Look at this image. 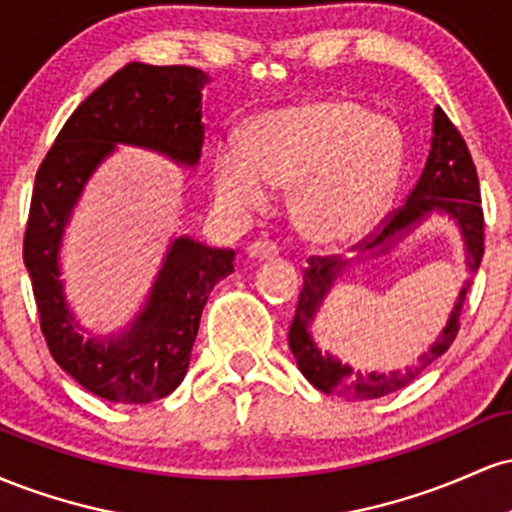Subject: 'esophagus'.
I'll use <instances>...</instances> for the list:
<instances>
[{"mask_svg": "<svg viewBox=\"0 0 512 512\" xmlns=\"http://www.w3.org/2000/svg\"><path fill=\"white\" fill-rule=\"evenodd\" d=\"M248 255L252 260H274L279 255V245L272 243V240H255L248 248Z\"/></svg>", "mask_w": 512, "mask_h": 512, "instance_id": "34e87169", "label": "esophagus"}]
</instances>
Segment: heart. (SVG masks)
<instances>
[{
  "label": "heart",
  "instance_id": "obj_1",
  "mask_svg": "<svg viewBox=\"0 0 512 512\" xmlns=\"http://www.w3.org/2000/svg\"><path fill=\"white\" fill-rule=\"evenodd\" d=\"M402 163L395 122L332 98L260 117L248 146L223 139L211 161V187L221 207L250 214L267 207L272 187L293 185L298 226L337 243L366 233L385 214Z\"/></svg>",
  "mask_w": 512,
  "mask_h": 512
}]
</instances>
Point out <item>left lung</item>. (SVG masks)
Instances as JSON below:
<instances>
[{"label":"left lung","mask_w":512,"mask_h":512,"mask_svg":"<svg viewBox=\"0 0 512 512\" xmlns=\"http://www.w3.org/2000/svg\"><path fill=\"white\" fill-rule=\"evenodd\" d=\"M440 211L460 226L464 245H467V267L469 274H477L481 257H484V209H481V190L479 175L474 166L472 154H469L467 142L462 139L460 129L450 122L443 108L433 113V142L431 154L424 166V173L416 180L414 190L409 192L407 202L402 207L390 211L375 231H370L361 243L354 245L361 252H385L397 243L404 233H409L416 223H421L428 214ZM346 267L342 257H310L308 267L303 269V289L298 296L296 315L289 327V346L296 356L298 368L305 378L313 383L320 392L327 395H339L344 399H375L397 392L399 387L409 385L416 375L426 366H431L438 356H443L455 342L457 330H460V315L464 298H467L472 279L462 286L460 298L452 308L448 325L428 354L407 373H358L351 366H342L337 358L322 354L308 334V325L325 301L327 291L332 289L337 274Z\"/></svg>","instance_id":"8db88e82"}]
</instances>
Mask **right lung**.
Segmentation results:
<instances>
[{
  "instance_id": "right-lung-1",
  "label": "right lung",
  "mask_w": 512,
  "mask_h": 512,
  "mask_svg": "<svg viewBox=\"0 0 512 512\" xmlns=\"http://www.w3.org/2000/svg\"><path fill=\"white\" fill-rule=\"evenodd\" d=\"M209 74L195 67L129 62L74 110L35 173L23 236L40 330L52 358L93 395L146 404L170 395L190 366L199 317L211 289L233 272L236 252L190 238L170 245L144 313L120 339L96 342L76 330L62 296L57 252L86 180L115 144L161 151L195 166L204 142L202 88Z\"/></svg>"
}]
</instances>
